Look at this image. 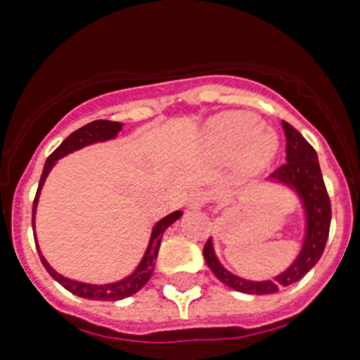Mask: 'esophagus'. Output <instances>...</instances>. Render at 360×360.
I'll use <instances>...</instances> for the list:
<instances>
[{
	"mask_svg": "<svg viewBox=\"0 0 360 360\" xmlns=\"http://www.w3.org/2000/svg\"><path fill=\"white\" fill-rule=\"evenodd\" d=\"M209 202V196L207 192L203 191H192L186 198V205L191 209H202L205 203Z\"/></svg>",
	"mask_w": 360,
	"mask_h": 360,
	"instance_id": "34e87169",
	"label": "esophagus"
}]
</instances>
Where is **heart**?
I'll return each instance as SVG.
<instances>
[{"instance_id": "obj_1", "label": "heart", "mask_w": 360, "mask_h": 360, "mask_svg": "<svg viewBox=\"0 0 360 360\" xmlns=\"http://www.w3.org/2000/svg\"><path fill=\"white\" fill-rule=\"evenodd\" d=\"M209 143L220 155L243 151L248 166H259L273 157L276 140L263 130V123L252 114H226L209 127Z\"/></svg>"}]
</instances>
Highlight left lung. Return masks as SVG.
Masks as SVG:
<instances>
[{
	"mask_svg": "<svg viewBox=\"0 0 360 360\" xmlns=\"http://www.w3.org/2000/svg\"><path fill=\"white\" fill-rule=\"evenodd\" d=\"M282 127L285 134V162L274 169L271 177L293 186L297 194L301 196L304 211H307V237H304V245L295 263L274 280H263V282L239 278L230 271H226L214 256L213 243L207 239L203 246L205 263L220 282H224L228 288L240 293L267 295V293H276L282 285H290L301 280L319 262L327 245V237H329L330 200L325 188L316 149L290 123L282 121Z\"/></svg>",
	"mask_w": 360,
	"mask_h": 360,
	"instance_id": "obj_1",
	"label": "left lung"
}]
</instances>
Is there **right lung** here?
<instances>
[{"instance_id": "obj_1", "label": "right lung", "mask_w": 360, "mask_h": 360, "mask_svg": "<svg viewBox=\"0 0 360 360\" xmlns=\"http://www.w3.org/2000/svg\"><path fill=\"white\" fill-rule=\"evenodd\" d=\"M121 130V123L117 121H106V120H97L91 121V123L84 124L82 129L75 130L72 134L67 138V140L61 143V146L56 149V151L46 158V162H44V168H42V175L41 181H39V188H37L35 200H33V219H35V207L37 202H39V194H41V188L44 185V181H46V175L50 174V169L56 164V160H59L65 155H69V153L76 151V149H80L84 146H89V143H95V141H104L110 140V138H114L117 132ZM183 211H175V213L168 214V217H164L162 220H158L157 226L153 228L151 233V240H149V246H147L146 256L140 262L138 269H136L134 273L127 276V278L120 280V282H114V284H104V285H95V284H84V282H76V280H69L61 276L59 273H56L48 262L44 259L41 252H39V256H41L42 265L46 267V271L50 273L53 280H58L59 284L63 285L65 290H69L70 293H75L78 297H84V299H93V301H120V299H124V297L134 295L136 291H140L143 285L147 284V280L151 278L153 269H155V262H157L158 256V246H160V239H162L164 230L168 228L169 224H174L175 220L179 219ZM33 226H35V220H31Z\"/></svg>"}]
</instances>
